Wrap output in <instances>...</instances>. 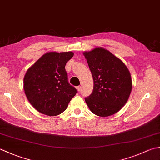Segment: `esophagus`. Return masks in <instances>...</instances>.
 <instances>
[{
  "label": "esophagus",
  "mask_w": 160,
  "mask_h": 160,
  "mask_svg": "<svg viewBox=\"0 0 160 160\" xmlns=\"http://www.w3.org/2000/svg\"><path fill=\"white\" fill-rule=\"evenodd\" d=\"M76 89H77V90L78 91V92H80V91L81 90V87H80V86H78V87H76Z\"/></svg>",
  "instance_id": "obj_1"
}]
</instances>
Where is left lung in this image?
<instances>
[{
	"instance_id": "1",
	"label": "left lung",
	"mask_w": 160,
	"mask_h": 160,
	"mask_svg": "<svg viewBox=\"0 0 160 160\" xmlns=\"http://www.w3.org/2000/svg\"><path fill=\"white\" fill-rule=\"evenodd\" d=\"M83 54L93 79L92 94L85 102L93 114L109 117L127 102L132 91V78L125 64L108 50L96 48Z\"/></svg>"
}]
</instances>
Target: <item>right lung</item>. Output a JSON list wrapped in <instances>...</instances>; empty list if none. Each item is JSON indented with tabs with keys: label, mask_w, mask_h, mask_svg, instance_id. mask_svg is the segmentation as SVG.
I'll return each mask as SVG.
<instances>
[{
	"label": "right lung",
	"mask_w": 160,
	"mask_h": 160,
	"mask_svg": "<svg viewBox=\"0 0 160 160\" xmlns=\"http://www.w3.org/2000/svg\"><path fill=\"white\" fill-rule=\"evenodd\" d=\"M73 52H49L28 68L23 89L31 105L40 113L57 116L67 108L77 89L68 82L65 69Z\"/></svg>",
	"instance_id": "obj_1"
}]
</instances>
